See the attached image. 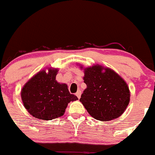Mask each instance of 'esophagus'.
Returning <instances> with one entry per match:
<instances>
[{
  "label": "esophagus",
  "instance_id": "1",
  "mask_svg": "<svg viewBox=\"0 0 155 155\" xmlns=\"http://www.w3.org/2000/svg\"><path fill=\"white\" fill-rule=\"evenodd\" d=\"M76 96H77V97L78 98V99H80L81 98V90H78V91L76 93Z\"/></svg>",
  "mask_w": 155,
  "mask_h": 155
}]
</instances>
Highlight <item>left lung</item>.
<instances>
[{
  "mask_svg": "<svg viewBox=\"0 0 155 155\" xmlns=\"http://www.w3.org/2000/svg\"><path fill=\"white\" fill-rule=\"evenodd\" d=\"M84 70L87 88L80 101L89 114L102 121L120 117L129 105L130 98L129 87L124 80L111 68L99 65Z\"/></svg>",
  "mask_w": 155,
  "mask_h": 155,
  "instance_id": "left-lung-1",
  "label": "left lung"
}]
</instances>
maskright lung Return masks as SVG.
<instances>
[{
  "label": "right lung",
  "instance_id": "1",
  "mask_svg": "<svg viewBox=\"0 0 155 155\" xmlns=\"http://www.w3.org/2000/svg\"><path fill=\"white\" fill-rule=\"evenodd\" d=\"M57 68L40 71L22 87L21 98L25 108L33 117L41 120H53L64 114L70 102L78 100L71 94L68 86L56 81Z\"/></svg>",
  "mask_w": 155,
  "mask_h": 155
}]
</instances>
